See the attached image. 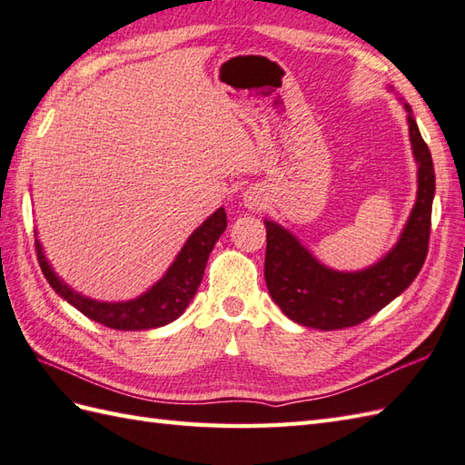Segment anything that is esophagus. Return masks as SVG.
I'll return each mask as SVG.
<instances>
[{
	"instance_id": "34e87169",
	"label": "esophagus",
	"mask_w": 465,
	"mask_h": 465,
	"mask_svg": "<svg viewBox=\"0 0 465 465\" xmlns=\"http://www.w3.org/2000/svg\"><path fill=\"white\" fill-rule=\"evenodd\" d=\"M242 201H244V206L249 211H262L264 209V203H266V197H264V193L261 189L251 187V189L244 191Z\"/></svg>"
}]
</instances>
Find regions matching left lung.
Wrapping results in <instances>:
<instances>
[{"label":"left lung","mask_w":465,"mask_h":465,"mask_svg":"<svg viewBox=\"0 0 465 465\" xmlns=\"http://www.w3.org/2000/svg\"><path fill=\"white\" fill-rule=\"evenodd\" d=\"M404 107L408 111L411 151L418 163V197L396 246L384 259L364 271L338 272L318 262L292 232L272 221H264L268 292L294 322L318 330L356 326L404 292L424 266L436 174L411 107Z\"/></svg>","instance_id":"obj_1"}]
</instances>
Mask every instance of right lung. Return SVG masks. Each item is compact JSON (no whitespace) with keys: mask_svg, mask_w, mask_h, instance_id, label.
<instances>
[{"mask_svg":"<svg viewBox=\"0 0 465 465\" xmlns=\"http://www.w3.org/2000/svg\"><path fill=\"white\" fill-rule=\"evenodd\" d=\"M226 229V213L224 209H216L209 219H206L197 231H194L189 241L184 242L177 259L169 266V271L157 284H153L145 294H141L127 302H99L91 301L61 281L49 266L41 242L35 239L37 261L41 272L47 278L49 286L65 298V301L75 306L81 314L95 320V322L115 328V330H149L159 328L177 320L184 308L189 306L193 296L197 294V288L203 281L204 266L209 261L214 242L221 239Z\"/></svg>","mask_w":465,"mask_h":465,"instance_id":"obj_1","label":"right lung"}]
</instances>
